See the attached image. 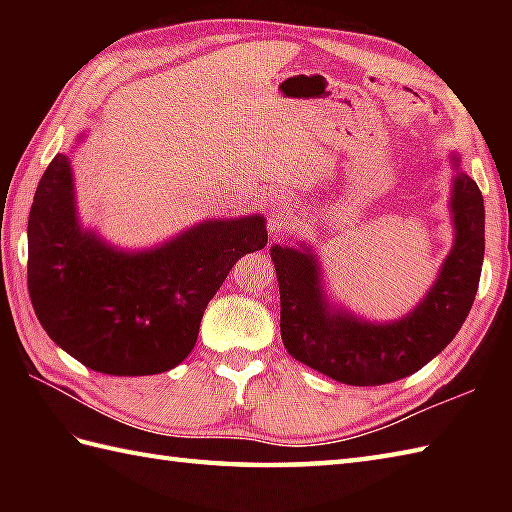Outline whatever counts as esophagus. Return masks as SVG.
<instances>
[{
  "label": "esophagus",
  "instance_id": "34e87169",
  "mask_svg": "<svg viewBox=\"0 0 512 512\" xmlns=\"http://www.w3.org/2000/svg\"><path fill=\"white\" fill-rule=\"evenodd\" d=\"M275 224L279 226V217H275V220H273V226H275Z\"/></svg>",
  "mask_w": 512,
  "mask_h": 512
}]
</instances>
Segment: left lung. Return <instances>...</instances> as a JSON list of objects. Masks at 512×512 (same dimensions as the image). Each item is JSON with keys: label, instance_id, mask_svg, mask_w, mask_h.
Returning a JSON list of instances; mask_svg holds the SVG:
<instances>
[{"label": "left lung", "instance_id": "1", "mask_svg": "<svg viewBox=\"0 0 512 512\" xmlns=\"http://www.w3.org/2000/svg\"><path fill=\"white\" fill-rule=\"evenodd\" d=\"M455 244L442 273L409 317L389 325L330 312L310 250L273 246L281 339L292 358L339 383L372 387L418 372L447 347L469 314L484 262V198L460 173L453 184Z\"/></svg>", "mask_w": 512, "mask_h": 512}]
</instances>
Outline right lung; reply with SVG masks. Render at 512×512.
Here are the masks:
<instances>
[{
  "mask_svg": "<svg viewBox=\"0 0 512 512\" xmlns=\"http://www.w3.org/2000/svg\"><path fill=\"white\" fill-rule=\"evenodd\" d=\"M268 242L264 217L204 222L125 255L76 224L68 156L43 171L28 217V292L50 339L85 367L149 376L176 367L239 257Z\"/></svg>",
  "mask_w": 512,
  "mask_h": 512,
  "instance_id": "add662e5",
  "label": "right lung"
}]
</instances>
